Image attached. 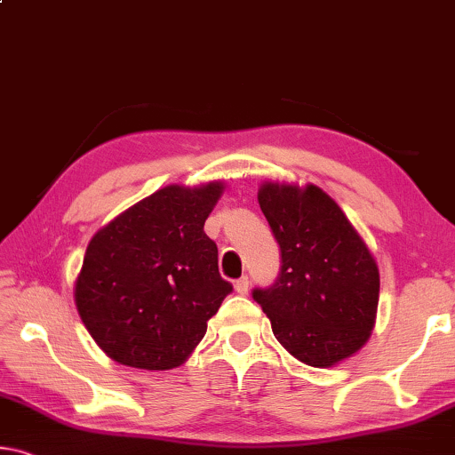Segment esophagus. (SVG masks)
<instances>
[{"label": "esophagus", "mask_w": 455, "mask_h": 455, "mask_svg": "<svg viewBox=\"0 0 455 455\" xmlns=\"http://www.w3.org/2000/svg\"><path fill=\"white\" fill-rule=\"evenodd\" d=\"M234 286H235V292H237V295H246V292H248V286H250L248 276L237 278V281L234 283Z\"/></svg>", "instance_id": "1"}]
</instances>
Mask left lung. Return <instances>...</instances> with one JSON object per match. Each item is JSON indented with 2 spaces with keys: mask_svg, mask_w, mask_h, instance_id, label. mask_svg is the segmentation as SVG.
<instances>
[{
  "mask_svg": "<svg viewBox=\"0 0 455 455\" xmlns=\"http://www.w3.org/2000/svg\"><path fill=\"white\" fill-rule=\"evenodd\" d=\"M258 204L281 248L276 281L251 291L272 333L309 366L349 358L370 338L379 307V267L364 240L315 185L267 183Z\"/></svg>",
  "mask_w": 455,
  "mask_h": 455,
  "instance_id": "left-lung-1",
  "label": "left lung"
}]
</instances>
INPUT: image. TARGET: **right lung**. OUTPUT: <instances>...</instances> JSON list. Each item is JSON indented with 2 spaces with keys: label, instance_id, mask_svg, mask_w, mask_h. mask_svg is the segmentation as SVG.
Wrapping results in <instances>:
<instances>
[{
  "label": "right lung",
  "instance_id": "add662e5",
  "mask_svg": "<svg viewBox=\"0 0 455 455\" xmlns=\"http://www.w3.org/2000/svg\"><path fill=\"white\" fill-rule=\"evenodd\" d=\"M221 183L171 185L100 229L75 284L79 315L111 360L146 370L183 364L234 291L204 232Z\"/></svg>",
  "mask_w": 455,
  "mask_h": 455
}]
</instances>
